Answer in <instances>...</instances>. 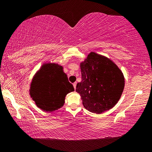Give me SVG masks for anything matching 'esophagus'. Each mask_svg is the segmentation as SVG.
I'll list each match as a JSON object with an SVG mask.
<instances>
[{"mask_svg":"<svg viewBox=\"0 0 152 152\" xmlns=\"http://www.w3.org/2000/svg\"><path fill=\"white\" fill-rule=\"evenodd\" d=\"M76 82H74V83L73 84V86H74V89H76Z\"/></svg>","mask_w":152,"mask_h":152,"instance_id":"1","label":"esophagus"}]
</instances>
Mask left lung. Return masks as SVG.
Wrapping results in <instances>:
<instances>
[{
    "mask_svg": "<svg viewBox=\"0 0 152 152\" xmlns=\"http://www.w3.org/2000/svg\"><path fill=\"white\" fill-rule=\"evenodd\" d=\"M82 81L76 91L81 96L84 108L101 114L117 103L125 86V79L120 69L113 61L101 55L91 52L80 64Z\"/></svg>",
    "mask_w": 152,
    "mask_h": 152,
    "instance_id": "1",
    "label": "left lung"
}]
</instances>
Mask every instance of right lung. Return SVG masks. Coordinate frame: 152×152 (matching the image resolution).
I'll return each mask as SVG.
<instances>
[{
	"mask_svg": "<svg viewBox=\"0 0 152 152\" xmlns=\"http://www.w3.org/2000/svg\"><path fill=\"white\" fill-rule=\"evenodd\" d=\"M74 91L62 66L45 64L33 78L30 95L37 106L45 111L51 112L61 107L65 97Z\"/></svg>",
	"mask_w": 152,
	"mask_h": 152,
	"instance_id": "obj_1",
	"label": "right lung"
}]
</instances>
